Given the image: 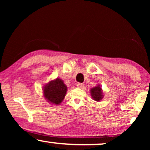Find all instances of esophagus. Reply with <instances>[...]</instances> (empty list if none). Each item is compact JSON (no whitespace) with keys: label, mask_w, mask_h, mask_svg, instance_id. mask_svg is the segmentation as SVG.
Segmentation results:
<instances>
[{"label":"esophagus","mask_w":150,"mask_h":150,"mask_svg":"<svg viewBox=\"0 0 150 150\" xmlns=\"http://www.w3.org/2000/svg\"><path fill=\"white\" fill-rule=\"evenodd\" d=\"M77 87L79 88H83L84 87V84L83 83H77Z\"/></svg>","instance_id":"1"}]
</instances>
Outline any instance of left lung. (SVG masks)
Here are the masks:
<instances>
[{"label":"left lung","instance_id":"obj_1","mask_svg":"<svg viewBox=\"0 0 150 150\" xmlns=\"http://www.w3.org/2000/svg\"><path fill=\"white\" fill-rule=\"evenodd\" d=\"M91 95L92 98L96 101L99 102L103 98V92H102V88L100 85L96 86V87L91 88Z\"/></svg>","mask_w":150,"mask_h":150}]
</instances>
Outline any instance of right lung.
<instances>
[{
    "mask_svg": "<svg viewBox=\"0 0 150 150\" xmlns=\"http://www.w3.org/2000/svg\"><path fill=\"white\" fill-rule=\"evenodd\" d=\"M67 89V86L62 80L60 79L53 80L44 87V97L48 102L58 105L64 99Z\"/></svg>",
    "mask_w": 150,
    "mask_h": 150,
    "instance_id": "add662e5",
    "label": "right lung"
}]
</instances>
